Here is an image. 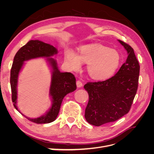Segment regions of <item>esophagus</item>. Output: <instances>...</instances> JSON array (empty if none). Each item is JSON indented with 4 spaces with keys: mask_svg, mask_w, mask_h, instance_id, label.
Here are the masks:
<instances>
[{
    "mask_svg": "<svg viewBox=\"0 0 154 154\" xmlns=\"http://www.w3.org/2000/svg\"><path fill=\"white\" fill-rule=\"evenodd\" d=\"M76 85H77V87L80 88V87H82L83 86V83H82L81 81L78 80V81L76 82Z\"/></svg>",
    "mask_w": 154,
    "mask_h": 154,
    "instance_id": "esophagus-1",
    "label": "esophagus"
}]
</instances>
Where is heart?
Instances as JSON below:
<instances>
[{
  "label": "heart",
  "mask_w": 154,
  "mask_h": 154,
  "mask_svg": "<svg viewBox=\"0 0 154 154\" xmlns=\"http://www.w3.org/2000/svg\"><path fill=\"white\" fill-rule=\"evenodd\" d=\"M66 60L73 71L80 69L82 62L86 63L89 76L96 80H103L115 73L119 66L121 56L115 49L94 44L82 46L78 55L73 51H68Z\"/></svg>",
  "instance_id": "b5f03b06"
}]
</instances>
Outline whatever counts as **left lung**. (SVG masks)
I'll use <instances>...</instances> for the list:
<instances>
[{"mask_svg": "<svg viewBox=\"0 0 154 154\" xmlns=\"http://www.w3.org/2000/svg\"><path fill=\"white\" fill-rule=\"evenodd\" d=\"M119 42L127 50L128 57L115 75L102 82H87L84 88L88 94L85 118L91 125L100 126L114 122L127 114L138 87L140 66L133 48Z\"/></svg>", "mask_w": 154, "mask_h": 154, "instance_id": "1", "label": "left lung"}]
</instances>
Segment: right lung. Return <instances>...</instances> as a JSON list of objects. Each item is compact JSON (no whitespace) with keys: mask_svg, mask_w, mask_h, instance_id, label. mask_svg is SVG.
I'll list each match as a JSON object with an SVG mask.
<instances>
[{"mask_svg":"<svg viewBox=\"0 0 154 154\" xmlns=\"http://www.w3.org/2000/svg\"><path fill=\"white\" fill-rule=\"evenodd\" d=\"M57 53V49L53 45L39 40H30L17 51L14 57L10 73L11 98L14 106L19 112H20L16 105L17 87L18 74L24 65V62L32 58L46 57L48 58V62L53 70L49 92L53 99V104L51 109L47 114L41 117L35 119L26 117L30 122L35 123L43 124L54 122L59 113L63 97L69 93L76 89V78L73 74L71 72H60L55 60L52 58H49Z\"/></svg>","mask_w":154,"mask_h":154,"instance_id":"obj_1","label":"right lung"}]
</instances>
